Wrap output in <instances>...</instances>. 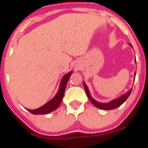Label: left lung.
<instances>
[{
    "mask_svg": "<svg viewBox=\"0 0 148 148\" xmlns=\"http://www.w3.org/2000/svg\"><path fill=\"white\" fill-rule=\"evenodd\" d=\"M129 45L133 48L131 44H129ZM136 62V61L135 59V63ZM135 76H136V73H135ZM134 78H135V77H134ZM83 84H84V90H85L86 94H87V97H88V99H90V101L92 102V104H93L94 106H95L96 108H99V109L106 110H113L115 109V108H119V106H121V104H122L123 103L125 102V101L127 99V98L129 97V95H130V93H131L132 90H133V89L131 88L129 91H127L126 93L123 94L122 95L119 96V98L113 99V100L110 101H109V102L101 103V102H99V101H95V99L91 96L90 92H89L88 87H87V86L86 85V84L84 83V82H83Z\"/></svg>",
    "mask_w": 148,
    "mask_h": 148,
    "instance_id": "8db88e82",
    "label": "left lung"
}]
</instances>
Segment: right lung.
<instances>
[{
	"mask_svg": "<svg viewBox=\"0 0 148 148\" xmlns=\"http://www.w3.org/2000/svg\"><path fill=\"white\" fill-rule=\"evenodd\" d=\"M72 73H73V71H70L63 76V78H61L58 92H57V93H56V95H55L54 97L51 99L50 101H49L47 103H46L45 104L40 107L39 108H37V109L29 110L27 109V108L26 109L29 112H30V113L34 115L47 114V113H51V112H53L55 110L57 109L58 108V106L61 103V101H62L63 97H64V95L66 84H67L68 81L70 79Z\"/></svg>",
	"mask_w": 148,
	"mask_h": 148,
	"instance_id": "1",
	"label": "right lung"
}]
</instances>
